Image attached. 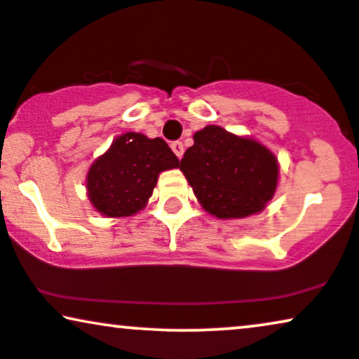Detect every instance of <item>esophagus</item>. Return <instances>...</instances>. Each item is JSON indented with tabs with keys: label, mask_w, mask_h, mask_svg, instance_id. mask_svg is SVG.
<instances>
[{
	"label": "esophagus",
	"mask_w": 359,
	"mask_h": 359,
	"mask_svg": "<svg viewBox=\"0 0 359 359\" xmlns=\"http://www.w3.org/2000/svg\"><path fill=\"white\" fill-rule=\"evenodd\" d=\"M170 147H172V151L175 152V156L179 157V158L184 156V144L180 142V140H174V142L170 144Z\"/></svg>",
	"instance_id": "obj_1"
}]
</instances>
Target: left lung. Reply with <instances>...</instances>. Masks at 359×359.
I'll use <instances>...</instances> for the list:
<instances>
[{
  "label": "left lung",
  "mask_w": 359,
  "mask_h": 359,
  "mask_svg": "<svg viewBox=\"0 0 359 359\" xmlns=\"http://www.w3.org/2000/svg\"><path fill=\"white\" fill-rule=\"evenodd\" d=\"M180 170L202 207L219 219H243L260 212L273 197L278 180V164L269 149L219 126L195 133Z\"/></svg>",
  "instance_id": "obj_1"
}]
</instances>
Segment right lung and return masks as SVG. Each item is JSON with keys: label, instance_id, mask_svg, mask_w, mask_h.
I'll return each mask as SVG.
<instances>
[{"label": "right lung", "instance_id": "right-lung-1", "mask_svg": "<svg viewBox=\"0 0 359 359\" xmlns=\"http://www.w3.org/2000/svg\"><path fill=\"white\" fill-rule=\"evenodd\" d=\"M179 167L164 139L127 133L90 165L89 201L106 217H129L146 205L158 174Z\"/></svg>", "mask_w": 359, "mask_h": 359}]
</instances>
